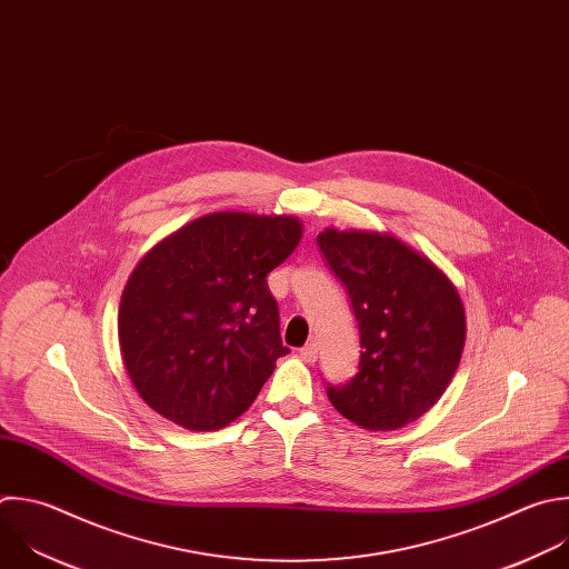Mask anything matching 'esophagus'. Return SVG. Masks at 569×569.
Segmentation results:
<instances>
[{"label": "esophagus", "mask_w": 569, "mask_h": 569, "mask_svg": "<svg viewBox=\"0 0 569 569\" xmlns=\"http://www.w3.org/2000/svg\"><path fill=\"white\" fill-rule=\"evenodd\" d=\"M317 352H319V348H317V343L312 341V343H306V346L299 350V357H301L303 361L312 363V361H317Z\"/></svg>", "instance_id": "obj_1"}]
</instances>
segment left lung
<instances>
[{
	"label": "left lung",
	"instance_id": "8db88e82",
	"mask_svg": "<svg viewBox=\"0 0 569 569\" xmlns=\"http://www.w3.org/2000/svg\"><path fill=\"white\" fill-rule=\"evenodd\" d=\"M317 243L348 290L361 343L357 375L328 387L330 405L368 431L416 422L442 398L462 357L458 288L391 232L326 228Z\"/></svg>",
	"mask_w": 569,
	"mask_h": 569
}]
</instances>
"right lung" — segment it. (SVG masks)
<instances>
[{
    "label": "right lung",
    "instance_id": "add662e5",
    "mask_svg": "<svg viewBox=\"0 0 569 569\" xmlns=\"http://www.w3.org/2000/svg\"><path fill=\"white\" fill-rule=\"evenodd\" d=\"M301 234L297 217L214 212L138 261L120 297L118 341L149 409L189 431L223 429L250 409L290 352L266 277Z\"/></svg>",
    "mask_w": 569,
    "mask_h": 569
}]
</instances>
